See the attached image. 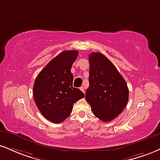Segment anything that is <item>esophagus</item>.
<instances>
[{
  "mask_svg": "<svg viewBox=\"0 0 160 160\" xmlns=\"http://www.w3.org/2000/svg\"><path fill=\"white\" fill-rule=\"evenodd\" d=\"M80 89L81 90V91H82V92H83L84 94H85V88H84L83 86H82V87H80Z\"/></svg>",
  "mask_w": 160,
  "mask_h": 160,
  "instance_id": "1",
  "label": "esophagus"
}]
</instances>
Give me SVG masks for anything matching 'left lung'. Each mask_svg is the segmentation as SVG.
Listing matches in <instances>:
<instances>
[{
  "instance_id": "obj_1",
  "label": "left lung",
  "mask_w": 160,
  "mask_h": 160,
  "mask_svg": "<svg viewBox=\"0 0 160 160\" xmlns=\"http://www.w3.org/2000/svg\"><path fill=\"white\" fill-rule=\"evenodd\" d=\"M89 86L86 101L93 114L103 122H111L122 113L128 101L129 90L124 79L109 59L102 53L89 55Z\"/></svg>"
}]
</instances>
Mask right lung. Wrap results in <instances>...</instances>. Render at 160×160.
I'll use <instances>...</instances> for the list:
<instances>
[{"instance_id":"1","label":"right lung","mask_w":160,"mask_h":160,"mask_svg":"<svg viewBox=\"0 0 160 160\" xmlns=\"http://www.w3.org/2000/svg\"><path fill=\"white\" fill-rule=\"evenodd\" d=\"M78 56L77 51H64L54 57L36 77L33 98L46 119L59 124L70 115L75 102L85 97L73 87L72 66Z\"/></svg>"}]
</instances>
